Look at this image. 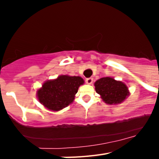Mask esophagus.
Returning <instances> with one entry per match:
<instances>
[{
	"label": "esophagus",
	"mask_w": 159,
	"mask_h": 159,
	"mask_svg": "<svg viewBox=\"0 0 159 159\" xmlns=\"http://www.w3.org/2000/svg\"><path fill=\"white\" fill-rule=\"evenodd\" d=\"M92 82H93V79L92 78H88L86 80V83L88 84H92Z\"/></svg>",
	"instance_id": "1"
}]
</instances>
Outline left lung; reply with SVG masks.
<instances>
[{"mask_svg": "<svg viewBox=\"0 0 159 159\" xmlns=\"http://www.w3.org/2000/svg\"><path fill=\"white\" fill-rule=\"evenodd\" d=\"M95 92L107 104H119L127 99L130 92L128 88L121 81L111 77H103L95 83Z\"/></svg>", "mask_w": 159, "mask_h": 159, "instance_id": "left-lung-1", "label": "left lung"}]
</instances>
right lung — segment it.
Returning <instances> with one entry per match:
<instances>
[{"label": "right lung", "mask_w": 159, "mask_h": 159, "mask_svg": "<svg viewBox=\"0 0 159 159\" xmlns=\"http://www.w3.org/2000/svg\"><path fill=\"white\" fill-rule=\"evenodd\" d=\"M84 83L80 76L60 75L56 80L43 83L37 91L38 100L48 110H62L74 101L79 87Z\"/></svg>", "instance_id": "1"}]
</instances>
